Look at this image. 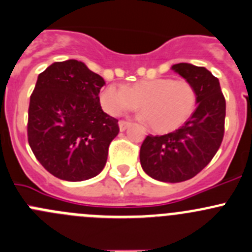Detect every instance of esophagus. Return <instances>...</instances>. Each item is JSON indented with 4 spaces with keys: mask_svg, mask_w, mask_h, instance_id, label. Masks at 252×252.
<instances>
[{
    "mask_svg": "<svg viewBox=\"0 0 252 252\" xmlns=\"http://www.w3.org/2000/svg\"><path fill=\"white\" fill-rule=\"evenodd\" d=\"M130 126V122H126V121H119V129H121V131H124L126 130L128 126Z\"/></svg>",
    "mask_w": 252,
    "mask_h": 252,
    "instance_id": "esophagus-1",
    "label": "esophagus"
}]
</instances>
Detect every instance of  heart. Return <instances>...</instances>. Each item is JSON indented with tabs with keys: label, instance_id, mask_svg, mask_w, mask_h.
<instances>
[{
	"label": "heart",
	"instance_id": "heart-1",
	"mask_svg": "<svg viewBox=\"0 0 252 252\" xmlns=\"http://www.w3.org/2000/svg\"><path fill=\"white\" fill-rule=\"evenodd\" d=\"M197 91L187 80L171 77L146 79L128 89L109 85L99 94V102L111 116H121L140 106L141 118L158 133H168L182 126L197 107Z\"/></svg>",
	"mask_w": 252,
	"mask_h": 252
}]
</instances>
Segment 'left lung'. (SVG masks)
I'll list each match as a JSON object with an SVG mask.
<instances>
[{"label":"left lung","mask_w":252,"mask_h":252,"mask_svg":"<svg viewBox=\"0 0 252 252\" xmlns=\"http://www.w3.org/2000/svg\"><path fill=\"white\" fill-rule=\"evenodd\" d=\"M171 69L194 86L197 108L177 130L146 136L140 163L150 177L176 183L194 177L218 151L224 136L225 98L219 80L206 67L180 63Z\"/></svg>","instance_id":"8db88e82"}]
</instances>
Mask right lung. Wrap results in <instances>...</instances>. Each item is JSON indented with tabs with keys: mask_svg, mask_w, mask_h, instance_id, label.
Returning a JSON list of instances; mask_svg holds the SVG:
<instances>
[{
	"mask_svg": "<svg viewBox=\"0 0 252 252\" xmlns=\"http://www.w3.org/2000/svg\"><path fill=\"white\" fill-rule=\"evenodd\" d=\"M104 80L84 63H54L39 74L28 109V143L36 160L60 180L77 182L103 170L118 119L102 111Z\"/></svg>",
	"mask_w": 252,
	"mask_h": 252,
	"instance_id": "obj_1",
	"label": "right lung"
}]
</instances>
